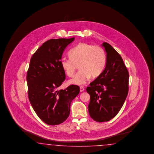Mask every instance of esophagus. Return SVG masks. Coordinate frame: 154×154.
<instances>
[{
  "label": "esophagus",
  "mask_w": 154,
  "mask_h": 154,
  "mask_svg": "<svg viewBox=\"0 0 154 154\" xmlns=\"http://www.w3.org/2000/svg\"><path fill=\"white\" fill-rule=\"evenodd\" d=\"M85 90V88L83 86H80V92H83Z\"/></svg>",
  "instance_id": "obj_1"
}]
</instances>
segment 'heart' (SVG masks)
I'll list each match as a JSON object with an SVG mask.
<instances>
[{
    "label": "heart",
    "mask_w": 154,
    "mask_h": 154,
    "mask_svg": "<svg viewBox=\"0 0 154 154\" xmlns=\"http://www.w3.org/2000/svg\"><path fill=\"white\" fill-rule=\"evenodd\" d=\"M69 56L62 57L60 64L69 77L73 75L77 65L79 66L80 70L68 81L72 85H82L86 84L91 76L93 79L98 77L106 64V54L102 47L87 43L78 44L70 50Z\"/></svg>",
    "instance_id": "obj_1"
}]
</instances>
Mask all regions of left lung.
Returning a JSON list of instances; mask_svg holds the SVG:
<instances>
[{
	"label": "left lung",
	"instance_id": "1",
	"mask_svg": "<svg viewBox=\"0 0 154 154\" xmlns=\"http://www.w3.org/2000/svg\"><path fill=\"white\" fill-rule=\"evenodd\" d=\"M102 46L107 53L105 69L86 88L90 95L89 115L99 122L109 121L120 111L128 95L129 78L120 54L107 42Z\"/></svg>",
	"mask_w": 154,
	"mask_h": 154
}]
</instances>
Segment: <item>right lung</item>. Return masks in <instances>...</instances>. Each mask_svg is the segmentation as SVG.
Masks as SVG:
<instances>
[{"mask_svg":"<svg viewBox=\"0 0 154 154\" xmlns=\"http://www.w3.org/2000/svg\"><path fill=\"white\" fill-rule=\"evenodd\" d=\"M74 39H50L38 49L30 61L26 75L28 98L38 116L49 125L60 124L67 119L70 103L79 93V86L75 85L57 89L65 79L60 64L62 54Z\"/></svg>","mask_w":154,"mask_h":154,"instance_id":"1","label":"right lung"}]
</instances>
